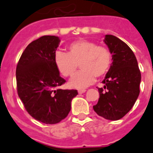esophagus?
I'll use <instances>...</instances> for the list:
<instances>
[{"label": "esophagus", "mask_w": 153, "mask_h": 153, "mask_svg": "<svg viewBox=\"0 0 153 153\" xmlns=\"http://www.w3.org/2000/svg\"><path fill=\"white\" fill-rule=\"evenodd\" d=\"M85 91H86L85 89H79L78 90V93H79V94H82V93H85Z\"/></svg>", "instance_id": "obj_1"}]
</instances>
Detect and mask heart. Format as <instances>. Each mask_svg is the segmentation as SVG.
Wrapping results in <instances>:
<instances>
[{"mask_svg":"<svg viewBox=\"0 0 153 153\" xmlns=\"http://www.w3.org/2000/svg\"><path fill=\"white\" fill-rule=\"evenodd\" d=\"M68 53L56 51L54 63L64 76L73 75L78 64L81 68L69 81L70 86L84 88L95 80V76L100 77L108 71L112 63V53L107 47L87 40L76 41L68 45Z\"/></svg>","mask_w":153,"mask_h":153,"instance_id":"b5f03b06","label":"heart"}]
</instances>
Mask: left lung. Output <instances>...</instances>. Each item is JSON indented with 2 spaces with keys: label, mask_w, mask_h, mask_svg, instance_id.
I'll use <instances>...</instances> for the list:
<instances>
[{
  "label": "left lung",
  "mask_w": 153,
  "mask_h": 153,
  "mask_svg": "<svg viewBox=\"0 0 153 153\" xmlns=\"http://www.w3.org/2000/svg\"><path fill=\"white\" fill-rule=\"evenodd\" d=\"M105 43L112 53V65L99 88L100 98L93 109L100 117L117 120L129 112L140 94L141 80L137 58L124 41L105 35ZM105 89V90H104Z\"/></svg>",
  "instance_id": "left-lung-1"
}]
</instances>
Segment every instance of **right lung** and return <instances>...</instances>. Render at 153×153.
<instances>
[{
  "instance_id": "add662e5",
  "label": "right lung",
  "mask_w": 153,
  "mask_h": 153,
  "mask_svg": "<svg viewBox=\"0 0 153 153\" xmlns=\"http://www.w3.org/2000/svg\"><path fill=\"white\" fill-rule=\"evenodd\" d=\"M60 44L56 36H43L29 44L16 69V88L26 111L35 120L53 125L64 120L71 110L76 90L60 89L65 83L54 63Z\"/></svg>"
}]
</instances>
